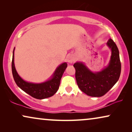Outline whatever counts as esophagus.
Instances as JSON below:
<instances>
[{
	"mask_svg": "<svg viewBox=\"0 0 132 132\" xmlns=\"http://www.w3.org/2000/svg\"><path fill=\"white\" fill-rule=\"evenodd\" d=\"M67 61L68 63H70V64H72L74 61H75V56L73 55H68L67 56Z\"/></svg>",
	"mask_w": 132,
	"mask_h": 132,
	"instance_id": "34e87169",
	"label": "esophagus"
}]
</instances>
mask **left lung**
Segmentation results:
<instances>
[{
    "label": "left lung",
    "instance_id": "left-lung-1",
    "mask_svg": "<svg viewBox=\"0 0 132 132\" xmlns=\"http://www.w3.org/2000/svg\"><path fill=\"white\" fill-rule=\"evenodd\" d=\"M111 49V60L108 67L102 71L93 73L82 62L73 65L77 84L82 92L91 97H102L108 93L120 78L121 62L117 45L110 38L107 42Z\"/></svg>",
    "mask_w": 132,
    "mask_h": 132
}]
</instances>
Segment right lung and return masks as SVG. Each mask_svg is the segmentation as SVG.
<instances>
[{
    "label": "right lung",
    "mask_w": 132,
    "mask_h": 132,
    "mask_svg": "<svg viewBox=\"0 0 132 132\" xmlns=\"http://www.w3.org/2000/svg\"><path fill=\"white\" fill-rule=\"evenodd\" d=\"M14 49L12 53V73L14 80L19 87L28 94L30 96L37 99H44L52 97L59 89L61 77L67 67L66 62L62 63L56 69L52 77L46 82L41 84H34L24 81L18 75L14 65Z\"/></svg>",
    "instance_id": "obj_1"
}]
</instances>
